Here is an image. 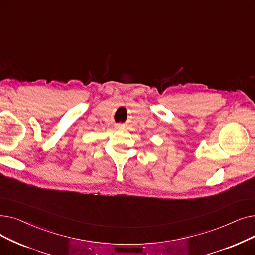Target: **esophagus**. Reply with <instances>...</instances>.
<instances>
[{
  "instance_id": "1",
  "label": "esophagus",
  "mask_w": 255,
  "mask_h": 255,
  "mask_svg": "<svg viewBox=\"0 0 255 255\" xmlns=\"http://www.w3.org/2000/svg\"><path fill=\"white\" fill-rule=\"evenodd\" d=\"M120 127H121V126H120V125H117V126H116V128H120Z\"/></svg>"
}]
</instances>
